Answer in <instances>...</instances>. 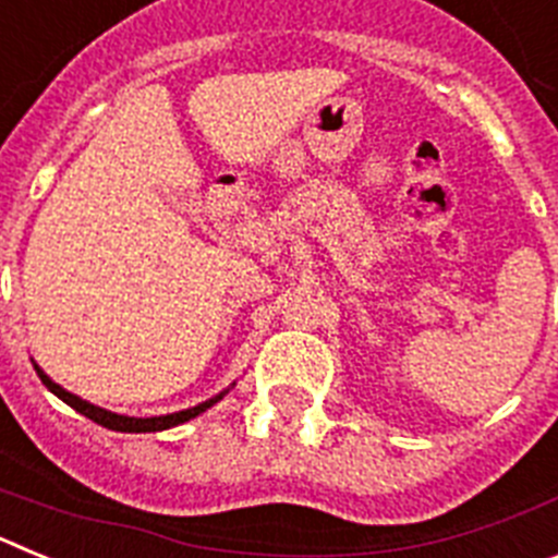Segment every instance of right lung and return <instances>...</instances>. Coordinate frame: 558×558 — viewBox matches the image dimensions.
Returning <instances> with one entry per match:
<instances>
[{"label": "right lung", "mask_w": 558, "mask_h": 558, "mask_svg": "<svg viewBox=\"0 0 558 558\" xmlns=\"http://www.w3.org/2000/svg\"><path fill=\"white\" fill-rule=\"evenodd\" d=\"M33 368H36V374L41 377L44 386L49 388V391L56 393L58 399H63L69 408H75L77 413H83L86 418H92V422H97V425L108 427V430H120V433H159V430H170V427H179L184 425V422H190V418L201 416L204 411H209L215 402H220V399L229 393V388H234V383H231L226 391L215 393V397H209L206 402H198L195 408H186V411H175V413H165V416H125V413H113V411H106V408L100 405H92V402H86V399H81L77 393L66 391V388H61L56 383V379H49L47 374H44V368L38 366L36 360H33Z\"/></svg>", "instance_id": "right-lung-1"}]
</instances>
